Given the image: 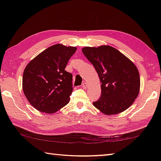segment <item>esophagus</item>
I'll list each match as a JSON object with an SVG mask.
<instances>
[{
    "mask_svg": "<svg viewBox=\"0 0 161 161\" xmlns=\"http://www.w3.org/2000/svg\"><path fill=\"white\" fill-rule=\"evenodd\" d=\"M87 84L86 83H83L82 84H81V88H83L84 89H86V88H87Z\"/></svg>",
    "mask_w": 161,
    "mask_h": 161,
    "instance_id": "34e87169",
    "label": "esophagus"
}]
</instances>
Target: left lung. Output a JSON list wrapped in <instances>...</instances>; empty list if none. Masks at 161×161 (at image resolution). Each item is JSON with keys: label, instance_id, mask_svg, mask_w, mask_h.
Returning <instances> with one entry per match:
<instances>
[{"label": "left lung", "instance_id": "left-lung-1", "mask_svg": "<svg viewBox=\"0 0 161 161\" xmlns=\"http://www.w3.org/2000/svg\"><path fill=\"white\" fill-rule=\"evenodd\" d=\"M82 53L93 65L101 84L102 94L93 106L107 115L119 114L137 98L141 79L137 67L110 46L84 47Z\"/></svg>", "mask_w": 161, "mask_h": 161}]
</instances>
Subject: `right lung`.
Wrapping results in <instances>:
<instances>
[{
    "instance_id": "right-lung-1",
    "label": "right lung",
    "mask_w": 161,
    "mask_h": 161,
    "mask_svg": "<svg viewBox=\"0 0 161 161\" xmlns=\"http://www.w3.org/2000/svg\"><path fill=\"white\" fill-rule=\"evenodd\" d=\"M76 47L57 43L29 62L23 75V91L36 110L54 114L66 106L73 92V75L65 70Z\"/></svg>"
}]
</instances>
